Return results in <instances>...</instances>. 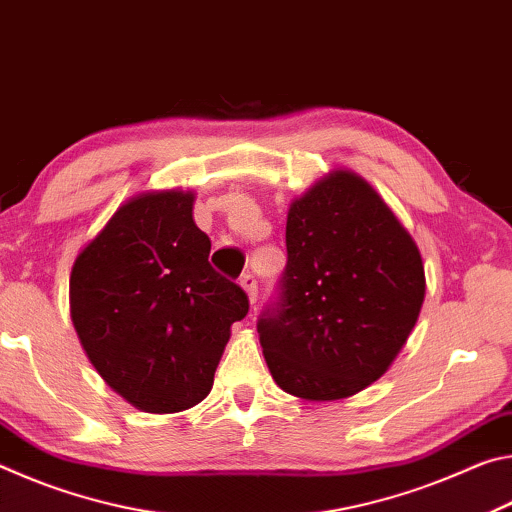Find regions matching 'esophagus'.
<instances>
[{"label":"esophagus","mask_w":512,"mask_h":512,"mask_svg":"<svg viewBox=\"0 0 512 512\" xmlns=\"http://www.w3.org/2000/svg\"><path fill=\"white\" fill-rule=\"evenodd\" d=\"M239 284H241V289L248 293L250 305H255V302H257V277L253 273H246V275H241Z\"/></svg>","instance_id":"34e87169"}]
</instances>
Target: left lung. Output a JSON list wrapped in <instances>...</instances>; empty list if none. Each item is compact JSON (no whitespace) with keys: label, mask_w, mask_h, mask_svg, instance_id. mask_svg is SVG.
Returning <instances> with one entry per match:
<instances>
[{"label":"left lung","mask_w":512,"mask_h":512,"mask_svg":"<svg viewBox=\"0 0 512 512\" xmlns=\"http://www.w3.org/2000/svg\"><path fill=\"white\" fill-rule=\"evenodd\" d=\"M424 302L409 232L352 171H332L291 203L287 266L257 320L275 384L302 400H343L391 366Z\"/></svg>","instance_id":"1"}]
</instances>
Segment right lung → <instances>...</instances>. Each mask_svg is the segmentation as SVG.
<instances>
[{"instance_id":"obj_1","label":"right lung","mask_w":512,"mask_h":512,"mask_svg":"<svg viewBox=\"0 0 512 512\" xmlns=\"http://www.w3.org/2000/svg\"><path fill=\"white\" fill-rule=\"evenodd\" d=\"M194 194L131 198L76 257L72 323L92 366L135 409L178 413L212 391L230 325L248 314L239 284L216 273Z\"/></svg>"}]
</instances>
